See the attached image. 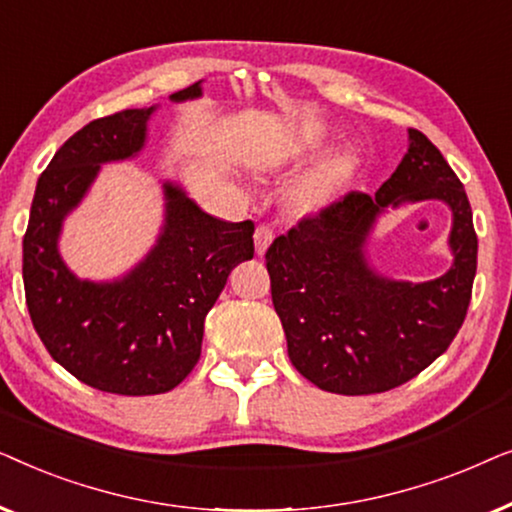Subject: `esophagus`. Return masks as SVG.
Segmentation results:
<instances>
[{
  "mask_svg": "<svg viewBox=\"0 0 512 512\" xmlns=\"http://www.w3.org/2000/svg\"><path fill=\"white\" fill-rule=\"evenodd\" d=\"M272 240H275V233H272L270 226H265V223H261V226L256 228L254 233V244H256V254H265V249L270 247Z\"/></svg>",
  "mask_w": 512,
  "mask_h": 512,
  "instance_id": "esophagus-1",
  "label": "esophagus"
}]
</instances>
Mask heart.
Returning a JSON list of instances; mask_svg holds the SVG:
<instances>
[{
	"label": "heart",
	"instance_id": "1",
	"mask_svg": "<svg viewBox=\"0 0 512 512\" xmlns=\"http://www.w3.org/2000/svg\"><path fill=\"white\" fill-rule=\"evenodd\" d=\"M319 137H321L319 125H312V123L303 125V128L298 130V135L291 139V144L286 146V153H289V156H300L305 149H310V146L317 144ZM347 167H349L347 156H335L328 160V163L321 165L319 170H314L298 188L300 205L312 209L331 198V193L338 188L342 177L347 174Z\"/></svg>",
	"mask_w": 512,
	"mask_h": 512
}]
</instances>
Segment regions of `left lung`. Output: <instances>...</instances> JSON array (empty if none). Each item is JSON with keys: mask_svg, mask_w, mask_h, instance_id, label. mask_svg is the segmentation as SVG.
Wrapping results in <instances>:
<instances>
[{"mask_svg": "<svg viewBox=\"0 0 512 512\" xmlns=\"http://www.w3.org/2000/svg\"><path fill=\"white\" fill-rule=\"evenodd\" d=\"M408 137V153L375 195L347 193L265 251L289 359L331 394H382L412 380L450 347L471 303L478 235L466 191L429 137L412 128ZM424 199L453 209V268L419 285L382 278L365 258L376 216Z\"/></svg>", "mask_w": 512, "mask_h": 512, "instance_id": "8db88e82", "label": "left lung"}]
</instances>
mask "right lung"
Listing matches in <instances>:
<instances>
[{
    "instance_id": "add662e5",
    "label": "right lung",
    "mask_w": 512,
    "mask_h": 512,
    "mask_svg": "<svg viewBox=\"0 0 512 512\" xmlns=\"http://www.w3.org/2000/svg\"><path fill=\"white\" fill-rule=\"evenodd\" d=\"M202 95L200 81L170 95ZM156 107L97 118L67 139L37 181L23 237L25 300L48 354L88 387L121 396L165 394L195 368L205 317L237 263L254 258V223H230L165 181V223L156 244L114 282L79 279L58 251L62 221L83 200L100 165L144 149Z\"/></svg>"
}]
</instances>
